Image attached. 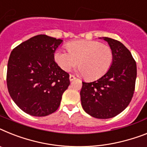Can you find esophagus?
<instances>
[{"label": "esophagus", "instance_id": "1", "mask_svg": "<svg viewBox=\"0 0 147 147\" xmlns=\"http://www.w3.org/2000/svg\"><path fill=\"white\" fill-rule=\"evenodd\" d=\"M75 79H76V77H75L74 76H72V75H70L69 76V80L70 81H74Z\"/></svg>", "mask_w": 147, "mask_h": 147}]
</instances>
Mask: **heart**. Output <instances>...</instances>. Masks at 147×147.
<instances>
[{
  "label": "heart",
  "instance_id": "heart-1",
  "mask_svg": "<svg viewBox=\"0 0 147 147\" xmlns=\"http://www.w3.org/2000/svg\"><path fill=\"white\" fill-rule=\"evenodd\" d=\"M66 48L68 51L57 49L55 52L57 65L64 71H69L78 63L79 71L88 80L100 78L113 63L111 48L100 42L77 40L67 43Z\"/></svg>",
  "mask_w": 147,
  "mask_h": 147
}]
</instances>
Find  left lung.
Returning a JSON list of instances; mask_svg holds the SVG:
<instances>
[{
  "label": "left lung",
  "instance_id": "1",
  "mask_svg": "<svg viewBox=\"0 0 147 147\" xmlns=\"http://www.w3.org/2000/svg\"><path fill=\"white\" fill-rule=\"evenodd\" d=\"M111 48L113 61L108 72L97 81L82 82L81 101L85 112L98 119L118 115L130 103L135 88L137 65L125 45L103 37Z\"/></svg>",
  "mask_w": 147,
  "mask_h": 147
}]
</instances>
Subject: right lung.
<instances>
[{"instance_id": "add662e5", "label": "right lung", "mask_w": 147, "mask_h": 147, "mask_svg": "<svg viewBox=\"0 0 147 147\" xmlns=\"http://www.w3.org/2000/svg\"><path fill=\"white\" fill-rule=\"evenodd\" d=\"M46 35H37L16 47L7 64L9 93L18 108L34 117L56 111L62 95L70 84L69 75L55 61L62 43Z\"/></svg>"}]
</instances>
